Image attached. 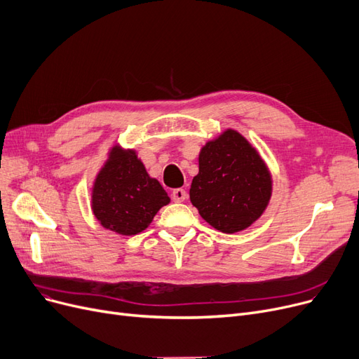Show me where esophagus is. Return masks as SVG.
I'll return each mask as SVG.
<instances>
[{
	"label": "esophagus",
	"mask_w": 359,
	"mask_h": 359,
	"mask_svg": "<svg viewBox=\"0 0 359 359\" xmlns=\"http://www.w3.org/2000/svg\"><path fill=\"white\" fill-rule=\"evenodd\" d=\"M187 191L185 190H182V189H175L174 191H172V200L175 201V203H182V201H185V198H187Z\"/></svg>",
	"instance_id": "esophagus-1"
}]
</instances>
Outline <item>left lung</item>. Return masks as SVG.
Here are the masks:
<instances>
[{
    "label": "left lung",
    "mask_w": 359,
    "mask_h": 359,
    "mask_svg": "<svg viewBox=\"0 0 359 359\" xmlns=\"http://www.w3.org/2000/svg\"><path fill=\"white\" fill-rule=\"evenodd\" d=\"M271 193L269 166L241 133L226 128L200 149L190 200L215 229L235 233L250 228L267 209Z\"/></svg>",
    "instance_id": "8db88e82"
}]
</instances>
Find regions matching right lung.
<instances>
[{
  "instance_id": "1",
  "label": "right lung",
  "mask_w": 359,
  "mask_h": 359,
  "mask_svg": "<svg viewBox=\"0 0 359 359\" xmlns=\"http://www.w3.org/2000/svg\"><path fill=\"white\" fill-rule=\"evenodd\" d=\"M170 198L134 149L114 144L92 185L90 208L99 224L123 236L143 232Z\"/></svg>"
}]
</instances>
